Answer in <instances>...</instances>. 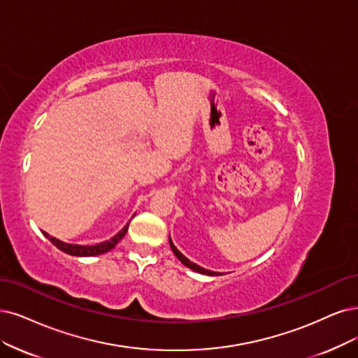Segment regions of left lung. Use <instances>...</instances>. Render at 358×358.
Returning a JSON list of instances; mask_svg holds the SVG:
<instances>
[{
	"instance_id": "8db88e82",
	"label": "left lung",
	"mask_w": 358,
	"mask_h": 358,
	"mask_svg": "<svg viewBox=\"0 0 358 358\" xmlns=\"http://www.w3.org/2000/svg\"><path fill=\"white\" fill-rule=\"evenodd\" d=\"M169 245H171V249H172V252L176 254V257L184 264V266L186 267H189V268H192L193 271H197V273H201V274H208V275H218V273H214V271H209V270H205V268H202V267H199L197 266V264H194V262H192L190 259H187L186 257H184L180 250L174 246V243L171 242V237H169Z\"/></svg>"
}]
</instances>
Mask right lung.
I'll return each mask as SVG.
<instances>
[{
	"instance_id": "obj_1",
	"label": "right lung",
	"mask_w": 358,
	"mask_h": 358,
	"mask_svg": "<svg viewBox=\"0 0 358 358\" xmlns=\"http://www.w3.org/2000/svg\"><path fill=\"white\" fill-rule=\"evenodd\" d=\"M128 226H129V224H127V226L121 231H119L116 236H113L112 239L101 242V243L94 245V246H81V245L64 243V242H60L59 239H56V237L50 236L45 231H43V233L52 245L57 246L60 250H63L64 254H69V255H73V257H94V255H100V254H104V252H108V250L113 249L119 243V241H121L122 237L125 236V233L128 230Z\"/></svg>"
}]
</instances>
